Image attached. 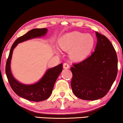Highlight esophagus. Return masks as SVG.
Masks as SVG:
<instances>
[{
    "mask_svg": "<svg viewBox=\"0 0 123 123\" xmlns=\"http://www.w3.org/2000/svg\"><path fill=\"white\" fill-rule=\"evenodd\" d=\"M69 68V65L68 63H64L63 64V68L64 69H68Z\"/></svg>",
    "mask_w": 123,
    "mask_h": 123,
    "instance_id": "34e87169",
    "label": "esophagus"
}]
</instances>
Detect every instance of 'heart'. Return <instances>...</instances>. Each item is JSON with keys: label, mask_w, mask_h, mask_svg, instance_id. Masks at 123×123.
I'll use <instances>...</instances> for the list:
<instances>
[{"label": "heart", "mask_w": 123, "mask_h": 123, "mask_svg": "<svg viewBox=\"0 0 123 123\" xmlns=\"http://www.w3.org/2000/svg\"><path fill=\"white\" fill-rule=\"evenodd\" d=\"M59 46L64 51L71 50L73 59L80 60L88 56L93 49L95 38L91 35L74 31L63 35L59 40Z\"/></svg>", "instance_id": "b5f03b06"}]
</instances>
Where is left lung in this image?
Masks as SVG:
<instances>
[{
    "label": "left lung",
    "instance_id": "obj_1",
    "mask_svg": "<svg viewBox=\"0 0 123 123\" xmlns=\"http://www.w3.org/2000/svg\"><path fill=\"white\" fill-rule=\"evenodd\" d=\"M96 35L95 51L70 68L72 91L82 100H96L105 96L117 73V57L114 46L105 36L97 32Z\"/></svg>",
    "mask_w": 123,
    "mask_h": 123
}]
</instances>
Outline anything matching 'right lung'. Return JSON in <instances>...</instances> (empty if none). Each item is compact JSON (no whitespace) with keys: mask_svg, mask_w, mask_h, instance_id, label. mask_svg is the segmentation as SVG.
<instances>
[{"mask_svg":"<svg viewBox=\"0 0 123 123\" xmlns=\"http://www.w3.org/2000/svg\"><path fill=\"white\" fill-rule=\"evenodd\" d=\"M47 28H34L26 34L18 37L13 43L10 50L6 65V73L11 88L19 96L31 101L38 102L48 99L51 95L55 81L63 70V64L60 63L54 68L49 69L42 78L33 85H24L17 81L13 76L11 70V62L13 51L18 43L32 38L45 36Z\"/></svg>","mask_w":123,"mask_h":123,"instance_id":"obj_1","label":"right lung"}]
</instances>
